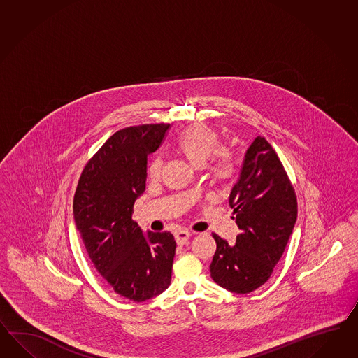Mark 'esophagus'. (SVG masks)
Returning <instances> with one entry per match:
<instances>
[{
  "label": "esophagus",
  "instance_id": "esophagus-1",
  "mask_svg": "<svg viewBox=\"0 0 358 358\" xmlns=\"http://www.w3.org/2000/svg\"><path fill=\"white\" fill-rule=\"evenodd\" d=\"M192 236V233H189V231H185V230H181V231H176L175 238L176 242L177 244H185L187 241H189V238Z\"/></svg>",
  "mask_w": 358,
  "mask_h": 358
}]
</instances>
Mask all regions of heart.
Here are the masks:
<instances>
[{
  "instance_id": "b5f03b06",
  "label": "heart",
  "mask_w": 358,
  "mask_h": 358,
  "mask_svg": "<svg viewBox=\"0 0 358 358\" xmlns=\"http://www.w3.org/2000/svg\"><path fill=\"white\" fill-rule=\"evenodd\" d=\"M217 131L206 124H194L177 140V150L195 168H201L210 158V172L216 181H227L233 175L230 154L225 148H217ZM163 171V159L154 157L148 166V176L157 180Z\"/></svg>"
}]
</instances>
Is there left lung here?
<instances>
[{"label":"left lung","instance_id":"obj_1","mask_svg":"<svg viewBox=\"0 0 358 358\" xmlns=\"http://www.w3.org/2000/svg\"><path fill=\"white\" fill-rule=\"evenodd\" d=\"M229 204L241 234L234 245L213 234L217 248L210 277L230 292L248 294L271 278L297 218L295 190L278 155L262 136L244 154Z\"/></svg>","mask_w":358,"mask_h":358}]
</instances>
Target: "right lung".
<instances>
[{"label": "right lung", "instance_id": "add662e5", "mask_svg": "<svg viewBox=\"0 0 358 358\" xmlns=\"http://www.w3.org/2000/svg\"><path fill=\"white\" fill-rule=\"evenodd\" d=\"M169 124L116 131L89 160L73 198V218L98 273L120 296L145 301L171 285L176 241L168 231L143 234L131 218L146 189L148 157Z\"/></svg>", "mask_w": 358, "mask_h": 358}]
</instances>
